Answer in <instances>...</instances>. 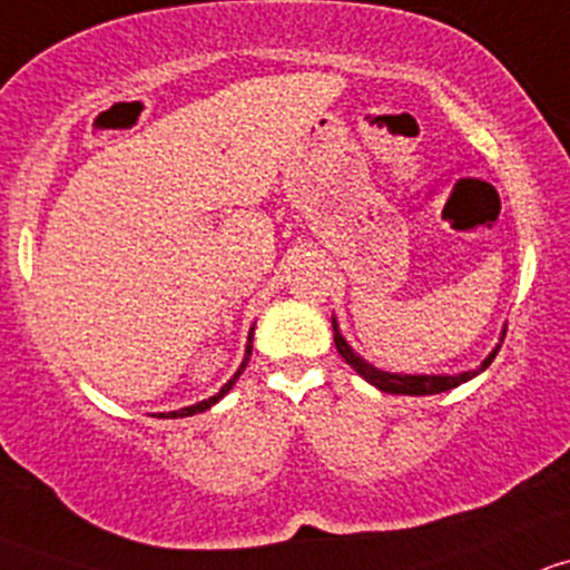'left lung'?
Here are the masks:
<instances>
[{
    "mask_svg": "<svg viewBox=\"0 0 570 570\" xmlns=\"http://www.w3.org/2000/svg\"><path fill=\"white\" fill-rule=\"evenodd\" d=\"M334 324V321H332ZM334 345H337V354L343 356L345 362H348L351 367H354L356 373L362 375L365 381H371L373 386H379L381 392H390V395H436V392H448L453 390V386L463 384V381L474 379L480 371H485V367L494 362L497 351L494 348L489 354V360H483V365L478 367V371H466V373H459V375H401V373H384V371H375L373 365H367L362 356H356L354 351L348 348V343H345V337L340 334L337 324H334Z\"/></svg>",
    "mask_w": 570,
    "mask_h": 570,
    "instance_id": "8db88e82",
    "label": "left lung"
}]
</instances>
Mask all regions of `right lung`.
<instances>
[{
    "instance_id": "add662e5",
    "label": "right lung",
    "mask_w": 570,
    "mask_h": 570,
    "mask_svg": "<svg viewBox=\"0 0 570 570\" xmlns=\"http://www.w3.org/2000/svg\"><path fill=\"white\" fill-rule=\"evenodd\" d=\"M249 354H252V345H246V356H244L242 367H238V373L233 375V379L227 381V384L222 386V390L216 392L214 397H208V401H203V403H195V406H186V409H180V412H169V414H158V416H169V420H178V416H191V414H199V412H205V409H210V406H214V403L219 401V397H225L227 392L233 390V384H236V381H238V375H242V371H244V367H246V362H249Z\"/></svg>"
}]
</instances>
